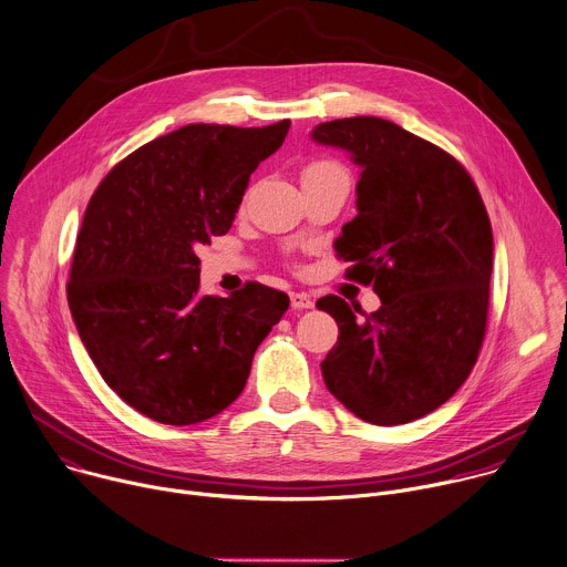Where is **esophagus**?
I'll return each instance as SVG.
<instances>
[{
	"instance_id": "1",
	"label": "esophagus",
	"mask_w": 567,
	"mask_h": 567,
	"mask_svg": "<svg viewBox=\"0 0 567 567\" xmlns=\"http://www.w3.org/2000/svg\"><path fill=\"white\" fill-rule=\"evenodd\" d=\"M289 298H291V307H293V309H311V307H313V300H311L307 293L291 291Z\"/></svg>"
}]
</instances>
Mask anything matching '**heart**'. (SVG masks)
<instances>
[{
  "mask_svg": "<svg viewBox=\"0 0 567 567\" xmlns=\"http://www.w3.org/2000/svg\"><path fill=\"white\" fill-rule=\"evenodd\" d=\"M336 177L349 179V173L336 159H313L302 168V184L324 182V179H336Z\"/></svg>",
  "mask_w": 567,
  "mask_h": 567,
  "instance_id": "1",
  "label": "heart"
}]
</instances>
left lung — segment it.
I'll return each instance as SVG.
<instances>
[{
  "instance_id": "8db88e82",
  "label": "left lung",
  "mask_w": 567,
  "mask_h": 567,
  "mask_svg": "<svg viewBox=\"0 0 567 567\" xmlns=\"http://www.w3.org/2000/svg\"><path fill=\"white\" fill-rule=\"evenodd\" d=\"M311 137L340 146L362 168L358 216L336 256L344 276L371 285L381 309L364 313L338 296V342L320 362L327 390L373 425L416 421L470 375L487 327L492 225L465 166L441 146L383 117L322 122Z\"/></svg>"
}]
</instances>
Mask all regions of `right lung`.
I'll list each match as a JSON object with an SVG mask.
<instances>
[{
	"label": "right lung",
	"instance_id": "add662e5",
	"mask_svg": "<svg viewBox=\"0 0 567 567\" xmlns=\"http://www.w3.org/2000/svg\"><path fill=\"white\" fill-rule=\"evenodd\" d=\"M289 124H186L117 162L89 200L69 307L104 383L157 423L194 425L229 408L289 307L260 282L203 296L196 254L231 229L249 175Z\"/></svg>",
	"mask_w": 567,
	"mask_h": 567
}]
</instances>
